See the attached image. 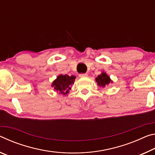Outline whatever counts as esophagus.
I'll use <instances>...</instances> for the list:
<instances>
[{
  "label": "esophagus",
  "instance_id": "esophagus-1",
  "mask_svg": "<svg viewBox=\"0 0 155 155\" xmlns=\"http://www.w3.org/2000/svg\"><path fill=\"white\" fill-rule=\"evenodd\" d=\"M88 75L87 74V73H81V74L79 75V77L80 78H86L87 77Z\"/></svg>",
  "mask_w": 155,
  "mask_h": 155
}]
</instances>
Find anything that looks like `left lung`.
I'll list each match as a JSON object with an SVG mask.
<instances>
[{"instance_id": "obj_1", "label": "left lung", "mask_w": 155, "mask_h": 155, "mask_svg": "<svg viewBox=\"0 0 155 155\" xmlns=\"http://www.w3.org/2000/svg\"><path fill=\"white\" fill-rule=\"evenodd\" d=\"M95 81L96 82H97V85L102 88L107 87L110 84H112L113 82V80L110 79L107 73L104 71H101V74L99 75L97 77L95 78Z\"/></svg>"}]
</instances>
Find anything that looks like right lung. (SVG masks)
Listing matches in <instances>:
<instances>
[{
    "instance_id": "obj_1",
    "label": "right lung",
    "mask_w": 155,
    "mask_h": 155,
    "mask_svg": "<svg viewBox=\"0 0 155 155\" xmlns=\"http://www.w3.org/2000/svg\"><path fill=\"white\" fill-rule=\"evenodd\" d=\"M76 77L74 75H68L60 74L55 80L53 81L51 87L54 88V91L60 94L66 95L71 89L72 85L74 84Z\"/></svg>"
}]
</instances>
